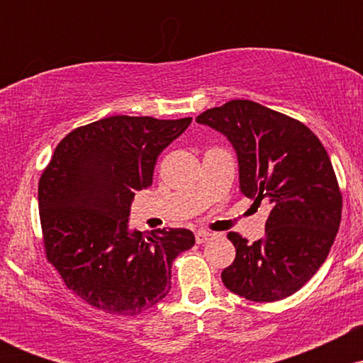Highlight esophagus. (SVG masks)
<instances>
[{"label": "esophagus", "instance_id": "esophagus-1", "mask_svg": "<svg viewBox=\"0 0 363 363\" xmlns=\"http://www.w3.org/2000/svg\"><path fill=\"white\" fill-rule=\"evenodd\" d=\"M211 237H213V234L211 232H206V230H199L198 234H196V242L198 244H205L206 240H210Z\"/></svg>", "mask_w": 363, "mask_h": 363}]
</instances>
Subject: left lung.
<instances>
[{
  "mask_svg": "<svg viewBox=\"0 0 363 363\" xmlns=\"http://www.w3.org/2000/svg\"><path fill=\"white\" fill-rule=\"evenodd\" d=\"M196 121L234 145L240 193L272 206L262 239L247 244L228 232L235 259L223 285L252 302L290 297L320 268L340 228L343 196L326 148L301 121L252 101H230Z\"/></svg>",
  "mask_w": 363,
  "mask_h": 363,
  "instance_id": "obj_1",
  "label": "left lung"
}]
</instances>
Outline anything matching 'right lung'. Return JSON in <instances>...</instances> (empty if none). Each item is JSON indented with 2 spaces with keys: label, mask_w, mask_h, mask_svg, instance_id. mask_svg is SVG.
Masks as SVG:
<instances>
[{
  "label": "right lung",
  "mask_w": 363,
  "mask_h": 363,
  "mask_svg": "<svg viewBox=\"0 0 363 363\" xmlns=\"http://www.w3.org/2000/svg\"><path fill=\"white\" fill-rule=\"evenodd\" d=\"M191 118L112 116L73 129L39 181V216L48 262L89 306L135 315L170 290V268L194 245L187 228L128 230L135 191L152 186L162 150Z\"/></svg>",
  "instance_id": "obj_1"
}]
</instances>
